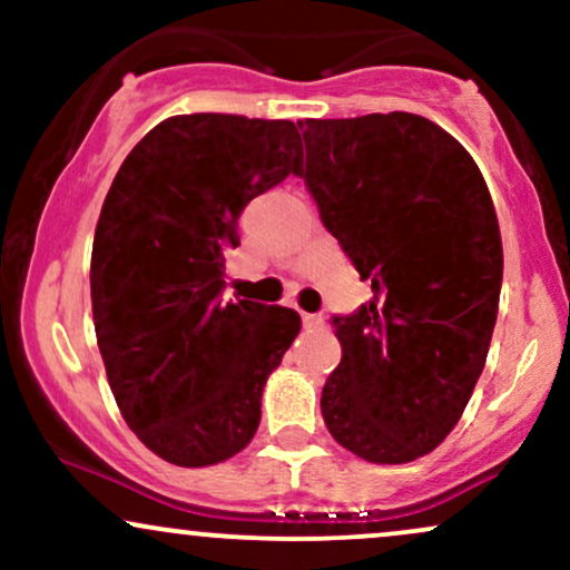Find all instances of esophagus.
Wrapping results in <instances>:
<instances>
[{
	"label": "esophagus",
	"instance_id": "esophagus-1",
	"mask_svg": "<svg viewBox=\"0 0 570 570\" xmlns=\"http://www.w3.org/2000/svg\"><path fill=\"white\" fill-rule=\"evenodd\" d=\"M303 324H305V330H322L324 318L318 316V313H303Z\"/></svg>",
	"mask_w": 570,
	"mask_h": 570
}]
</instances>
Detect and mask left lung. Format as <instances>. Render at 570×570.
Here are the masks:
<instances>
[{
	"label": "left lung",
	"instance_id": "obj_1",
	"mask_svg": "<svg viewBox=\"0 0 570 570\" xmlns=\"http://www.w3.org/2000/svg\"><path fill=\"white\" fill-rule=\"evenodd\" d=\"M299 176L330 230L372 281L332 326L326 429L370 463L431 453L466 410L499 316V217L472 155L421 115L297 122Z\"/></svg>",
	"mask_w": 570,
	"mask_h": 570
}]
</instances>
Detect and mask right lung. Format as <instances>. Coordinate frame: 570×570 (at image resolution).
<instances>
[{
  "label": "right lung",
  "instance_id": "right-lung-1",
  "mask_svg": "<svg viewBox=\"0 0 570 570\" xmlns=\"http://www.w3.org/2000/svg\"><path fill=\"white\" fill-rule=\"evenodd\" d=\"M303 171L289 120L176 115L122 160L90 257L98 351L117 407L176 466L227 461L252 442L267 375L299 313L222 303L225 254L246 203Z\"/></svg>",
  "mask_w": 570,
  "mask_h": 570
}]
</instances>
